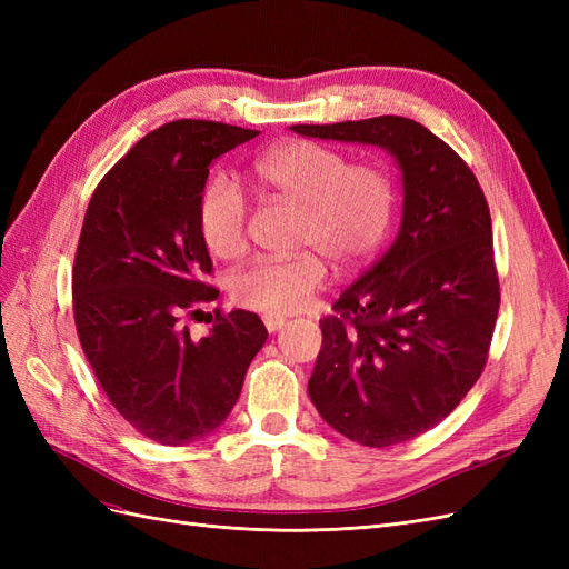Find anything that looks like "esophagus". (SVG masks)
I'll use <instances>...</instances> for the list:
<instances>
[{
  "instance_id": "34e87169",
  "label": "esophagus",
  "mask_w": 569,
  "mask_h": 569,
  "mask_svg": "<svg viewBox=\"0 0 569 569\" xmlns=\"http://www.w3.org/2000/svg\"><path fill=\"white\" fill-rule=\"evenodd\" d=\"M284 318L282 316H266L263 318V325H266V330L268 332H278V330H282V327H284Z\"/></svg>"
}]
</instances>
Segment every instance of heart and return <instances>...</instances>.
Masks as SVG:
<instances>
[{"label": "heart", "mask_w": 569, "mask_h": 569, "mask_svg": "<svg viewBox=\"0 0 569 569\" xmlns=\"http://www.w3.org/2000/svg\"><path fill=\"white\" fill-rule=\"evenodd\" d=\"M266 192L301 209L295 256H261L230 278V297L249 311L282 316L308 303L327 280V261L339 270L366 266L382 249L396 213L389 170L353 161L343 151L291 140L272 147L251 166ZM203 247L216 258H237L249 247L251 206L239 189L216 178L203 187L197 209Z\"/></svg>", "instance_id": "1"}]
</instances>
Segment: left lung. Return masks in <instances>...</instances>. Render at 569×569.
<instances>
[{"label": "left lung", "mask_w": 569, "mask_h": 569, "mask_svg": "<svg viewBox=\"0 0 569 569\" xmlns=\"http://www.w3.org/2000/svg\"><path fill=\"white\" fill-rule=\"evenodd\" d=\"M291 130L377 144L401 166L399 237L320 320L308 393L351 441H410L453 412L487 366L501 306L487 197L470 166L410 118Z\"/></svg>", "instance_id": "obj_1"}]
</instances>
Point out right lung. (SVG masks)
I'll list each match as a JSON object with an SVG mask.
<instances>
[{"label":"right lung","instance_id":"right-lung-1","mask_svg":"<svg viewBox=\"0 0 569 569\" xmlns=\"http://www.w3.org/2000/svg\"><path fill=\"white\" fill-rule=\"evenodd\" d=\"M258 134L182 118L151 130L101 178L73 261L80 347L111 406L163 446L203 439L228 418L268 330L249 311H216L194 341L182 313L218 289L197 209L209 166Z\"/></svg>","mask_w":569,"mask_h":569}]
</instances>
